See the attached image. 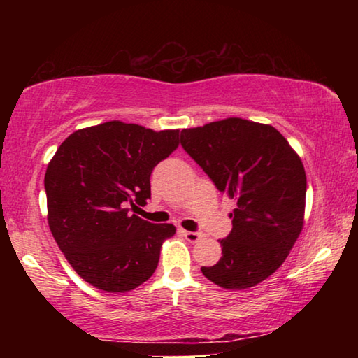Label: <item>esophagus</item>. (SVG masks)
I'll return each mask as SVG.
<instances>
[{"instance_id": "esophagus-1", "label": "esophagus", "mask_w": 358, "mask_h": 358, "mask_svg": "<svg viewBox=\"0 0 358 358\" xmlns=\"http://www.w3.org/2000/svg\"><path fill=\"white\" fill-rule=\"evenodd\" d=\"M183 235L187 241H191V243H196V241H199L202 237L199 232H189V230H183Z\"/></svg>"}]
</instances>
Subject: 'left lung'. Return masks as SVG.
Here are the masks:
<instances>
[{
  "label": "left lung",
  "instance_id": "obj_1",
  "mask_svg": "<svg viewBox=\"0 0 358 358\" xmlns=\"http://www.w3.org/2000/svg\"><path fill=\"white\" fill-rule=\"evenodd\" d=\"M181 145L235 202L222 257L202 273L222 289L257 286L280 268L305 224L306 173L273 126L226 118L181 131Z\"/></svg>",
  "mask_w": 358,
  "mask_h": 358
}]
</instances>
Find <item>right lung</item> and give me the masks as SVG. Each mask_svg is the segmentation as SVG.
<instances>
[{"instance_id":"add662e5","label":"right lung","mask_w":358,"mask_h":358,"mask_svg":"<svg viewBox=\"0 0 358 358\" xmlns=\"http://www.w3.org/2000/svg\"><path fill=\"white\" fill-rule=\"evenodd\" d=\"M178 136L113 120L72 132L58 147L44 178L47 221L83 281L123 294L155 273L175 226L151 224L129 207L147 203L150 175L178 148Z\"/></svg>"}]
</instances>
